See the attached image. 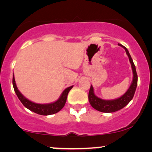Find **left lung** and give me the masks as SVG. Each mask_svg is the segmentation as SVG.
Returning <instances> with one entry per match:
<instances>
[{"label":"left lung","instance_id":"obj_1","mask_svg":"<svg viewBox=\"0 0 152 152\" xmlns=\"http://www.w3.org/2000/svg\"><path fill=\"white\" fill-rule=\"evenodd\" d=\"M118 45L121 47L124 48L126 55H128V58H129V62L132 65V68L133 80L129 88L128 89V90L126 91L125 93L118 99H112V100H105V99H102L101 98L97 97L94 93L93 87L91 85L88 94L89 102H90L91 106L94 109H95L96 110H98V111L102 112H105V113L118 111V110L124 107L126 105H127L128 103L132 99L137 86L138 77H137L136 67H135L131 55H130L128 50L124 46L122 45L121 44Z\"/></svg>","mask_w":152,"mask_h":152}]
</instances>
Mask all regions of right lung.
I'll list each match as a JSON object with an SVG mask.
<instances>
[{"label":"right lung","mask_w":152,"mask_h":152,"mask_svg":"<svg viewBox=\"0 0 152 152\" xmlns=\"http://www.w3.org/2000/svg\"><path fill=\"white\" fill-rule=\"evenodd\" d=\"M12 85H13L14 90L16 95L18 96L20 101L22 102V104L30 110V111L35 112V113L38 114L40 115H50L53 114L57 113L59 111L63 108L65 106L66 100H67V94H68L69 90L72 88L73 86L69 87L66 88L63 92L61 94L60 97L56 102L53 103H50V104H37V103L33 102L28 100L27 98H26L20 92V91L16 86L15 77H14V75L12 76Z\"/></svg>","instance_id":"add662e5"}]
</instances>
